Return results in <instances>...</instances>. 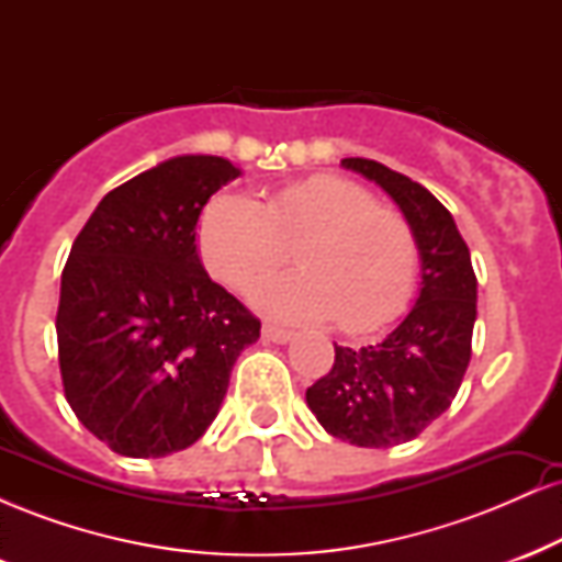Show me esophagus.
<instances>
[{
	"mask_svg": "<svg viewBox=\"0 0 562 562\" xmlns=\"http://www.w3.org/2000/svg\"><path fill=\"white\" fill-rule=\"evenodd\" d=\"M263 338L272 340V344H288L290 338H293V330H288V327L282 325H274V322H263Z\"/></svg>",
	"mask_w": 562,
	"mask_h": 562,
	"instance_id": "esophagus-1",
	"label": "esophagus"
}]
</instances>
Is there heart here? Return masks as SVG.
<instances>
[{
  "label": "heart",
  "mask_w": 562,
  "mask_h": 562,
  "mask_svg": "<svg viewBox=\"0 0 562 562\" xmlns=\"http://www.w3.org/2000/svg\"><path fill=\"white\" fill-rule=\"evenodd\" d=\"M299 245L301 272L256 288L267 312L330 319L344 333H372L404 312L420 267L412 224L378 205L362 184L335 173L290 182L259 200L222 192L198 222L205 269L224 285L250 290L274 274Z\"/></svg>",
  "instance_id": "obj_1"
}]
</instances>
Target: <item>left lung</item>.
<instances>
[{"label":"left lung","mask_w":562,"mask_h":562,"mask_svg":"<svg viewBox=\"0 0 562 562\" xmlns=\"http://www.w3.org/2000/svg\"><path fill=\"white\" fill-rule=\"evenodd\" d=\"M340 166L383 187L417 237L423 288L412 312L375 346H335V362L312 389L308 409L327 434L367 449L412 441L449 409L470 364L475 280L454 218L423 184L367 158Z\"/></svg>","instance_id":"1"}]
</instances>
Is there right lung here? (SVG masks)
Returning a JSON list of instances; mask_svg holds the SVG:
<instances>
[{"instance_id":"right-lung-1","label":"right lung","mask_w":562,"mask_h":562,"mask_svg":"<svg viewBox=\"0 0 562 562\" xmlns=\"http://www.w3.org/2000/svg\"><path fill=\"white\" fill-rule=\"evenodd\" d=\"M240 177L218 156H179L108 192L60 280L57 359L83 428L124 457H166L205 434L261 322L198 259L195 227Z\"/></svg>"}]
</instances>
